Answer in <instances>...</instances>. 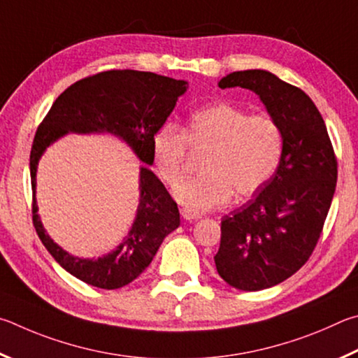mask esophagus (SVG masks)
<instances>
[{
	"mask_svg": "<svg viewBox=\"0 0 358 358\" xmlns=\"http://www.w3.org/2000/svg\"><path fill=\"white\" fill-rule=\"evenodd\" d=\"M180 214H182V217L185 218V220H189V222H192V220H198L199 217V212H196V210H192V209H189V208H184V209H180Z\"/></svg>",
	"mask_w": 358,
	"mask_h": 358,
	"instance_id": "34e87169",
	"label": "esophagus"
}]
</instances>
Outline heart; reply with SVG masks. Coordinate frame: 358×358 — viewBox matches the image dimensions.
I'll list each match as a JSON object with an SVG mask.
<instances>
[{"instance_id":"obj_1","label":"heart","mask_w":358,"mask_h":358,"mask_svg":"<svg viewBox=\"0 0 358 358\" xmlns=\"http://www.w3.org/2000/svg\"><path fill=\"white\" fill-rule=\"evenodd\" d=\"M190 146L210 149L204 173L174 187V196L192 210H209L259 192L280 166L285 131L268 115H250L227 102L193 111L185 130L174 122L162 124L150 143L152 162L163 182L182 178Z\"/></svg>"}]
</instances>
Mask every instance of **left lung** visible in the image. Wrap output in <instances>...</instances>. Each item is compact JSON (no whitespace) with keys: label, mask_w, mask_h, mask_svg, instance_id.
<instances>
[{"label":"left lung","mask_w":358,"mask_h":358,"mask_svg":"<svg viewBox=\"0 0 358 358\" xmlns=\"http://www.w3.org/2000/svg\"><path fill=\"white\" fill-rule=\"evenodd\" d=\"M218 86L258 94L285 131L277 173L222 218L217 272L236 289L261 291L296 273L315 252L334 199L338 162L321 113L297 86L267 71L227 75Z\"/></svg>","instance_id":"left-lung-1"}]
</instances>
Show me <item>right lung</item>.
Returning <instances> with one entry per match:
<instances>
[{
	"label": "right lung",
	"mask_w": 358,
	"mask_h": 358,
	"mask_svg": "<svg viewBox=\"0 0 358 358\" xmlns=\"http://www.w3.org/2000/svg\"><path fill=\"white\" fill-rule=\"evenodd\" d=\"M185 91L184 80L113 69L75 81L55 100L37 127L29 155L33 224L56 262L85 283L100 289H117L140 277L163 239L179 227L178 204L157 176L150 169L141 168V199L127 239L103 258H75L56 245L42 228L34 199L37 162L48 144L67 131H110L127 141L141 162L152 165V136Z\"/></svg>",
	"instance_id": "right-lung-1"
}]
</instances>
